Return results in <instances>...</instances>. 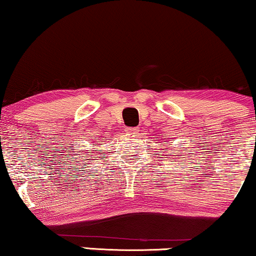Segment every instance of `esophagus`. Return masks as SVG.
<instances>
[{"mask_svg":"<svg viewBox=\"0 0 256 256\" xmlns=\"http://www.w3.org/2000/svg\"><path fill=\"white\" fill-rule=\"evenodd\" d=\"M126 131H128V134H137L138 128H128Z\"/></svg>","mask_w":256,"mask_h":256,"instance_id":"34e87169","label":"esophagus"}]
</instances>
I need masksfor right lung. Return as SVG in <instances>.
Wrapping results in <instances>:
<instances>
[{"instance_id":"add662e5","label":"right lung","mask_w":256,"mask_h":256,"mask_svg":"<svg viewBox=\"0 0 256 256\" xmlns=\"http://www.w3.org/2000/svg\"><path fill=\"white\" fill-rule=\"evenodd\" d=\"M88 155H89V154H88Z\"/></svg>"}]
</instances>
